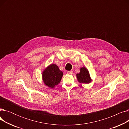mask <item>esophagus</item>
I'll list each match as a JSON object with an SVG mask.
<instances>
[{
	"mask_svg": "<svg viewBox=\"0 0 129 129\" xmlns=\"http://www.w3.org/2000/svg\"><path fill=\"white\" fill-rule=\"evenodd\" d=\"M67 73L68 74H73V71H67Z\"/></svg>",
	"mask_w": 129,
	"mask_h": 129,
	"instance_id": "1",
	"label": "esophagus"
}]
</instances>
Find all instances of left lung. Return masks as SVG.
<instances>
[{
    "instance_id": "left-lung-1",
    "label": "left lung",
    "mask_w": 129,
    "mask_h": 129,
    "mask_svg": "<svg viewBox=\"0 0 129 129\" xmlns=\"http://www.w3.org/2000/svg\"><path fill=\"white\" fill-rule=\"evenodd\" d=\"M78 82L81 84H89L91 82V78L88 70L83 66L80 69V72L76 74Z\"/></svg>"
}]
</instances>
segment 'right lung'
Instances as JSON below:
<instances>
[{"label":"right lung","instance_id":"right-lung-1","mask_svg":"<svg viewBox=\"0 0 129 129\" xmlns=\"http://www.w3.org/2000/svg\"><path fill=\"white\" fill-rule=\"evenodd\" d=\"M63 72L55 64H51L43 71L42 77L44 84L51 88H53L61 81Z\"/></svg>","mask_w":129,"mask_h":129}]
</instances>
